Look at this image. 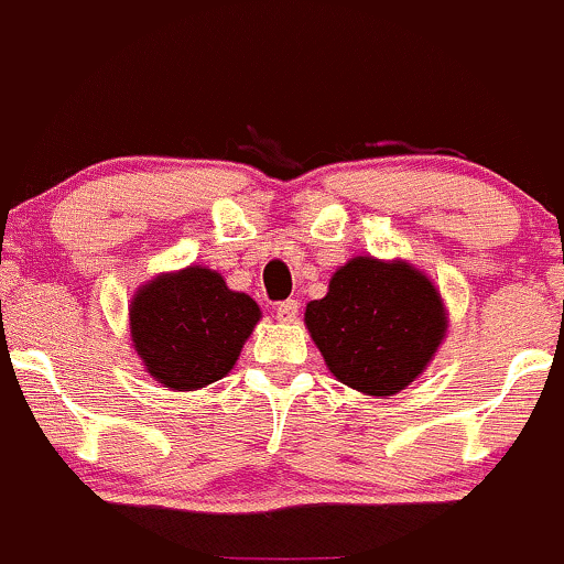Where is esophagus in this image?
Here are the masks:
<instances>
[{
  "label": "esophagus",
  "instance_id": "obj_1",
  "mask_svg": "<svg viewBox=\"0 0 564 564\" xmlns=\"http://www.w3.org/2000/svg\"><path fill=\"white\" fill-rule=\"evenodd\" d=\"M296 315H300V302L296 300H286L275 307V318L283 321V324H292V321H296Z\"/></svg>",
  "mask_w": 564,
  "mask_h": 564
}]
</instances>
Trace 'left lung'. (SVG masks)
<instances>
[{"label":"left lung","mask_w":564,"mask_h":564,"mask_svg":"<svg viewBox=\"0 0 564 564\" xmlns=\"http://www.w3.org/2000/svg\"><path fill=\"white\" fill-rule=\"evenodd\" d=\"M305 324L329 372L367 395H393L423 369L447 334V311L431 278L404 259L352 257L307 302Z\"/></svg>","instance_id":"left-lung-1"}]
</instances>
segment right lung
I'll return each instance as SVG.
<instances>
[{
  "label": "right lung",
  "mask_w": 564,
  "mask_h": 564,
  "mask_svg": "<svg viewBox=\"0 0 564 564\" xmlns=\"http://www.w3.org/2000/svg\"><path fill=\"white\" fill-rule=\"evenodd\" d=\"M128 315L147 372L171 391H197L230 372L262 311L216 270L192 264L144 283Z\"/></svg>",
  "instance_id": "add662e5"
}]
</instances>
